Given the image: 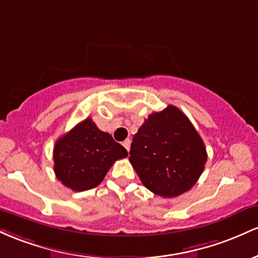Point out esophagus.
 Instances as JSON below:
<instances>
[{
	"mask_svg": "<svg viewBox=\"0 0 258 258\" xmlns=\"http://www.w3.org/2000/svg\"><path fill=\"white\" fill-rule=\"evenodd\" d=\"M121 145H123V146L125 147L126 151H129V147H130V140H129V139H126V140H124L123 143H121Z\"/></svg>",
	"mask_w": 258,
	"mask_h": 258,
	"instance_id": "obj_1",
	"label": "esophagus"
}]
</instances>
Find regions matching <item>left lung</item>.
Wrapping results in <instances>:
<instances>
[{
	"label": "left lung",
	"instance_id": "1",
	"mask_svg": "<svg viewBox=\"0 0 258 258\" xmlns=\"http://www.w3.org/2000/svg\"><path fill=\"white\" fill-rule=\"evenodd\" d=\"M129 161L141 183L162 198L189 191L207 161L204 141L178 107L153 112L133 138Z\"/></svg>",
	"mask_w": 258,
	"mask_h": 258
}]
</instances>
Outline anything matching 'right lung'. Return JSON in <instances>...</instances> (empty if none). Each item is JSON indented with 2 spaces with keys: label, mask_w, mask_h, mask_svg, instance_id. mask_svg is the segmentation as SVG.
<instances>
[{
  "label": "right lung",
  "mask_w": 258,
  "mask_h": 258,
  "mask_svg": "<svg viewBox=\"0 0 258 258\" xmlns=\"http://www.w3.org/2000/svg\"><path fill=\"white\" fill-rule=\"evenodd\" d=\"M126 156L120 144L86 118L56 141L53 170L64 186L85 191L100 185L112 164Z\"/></svg>",
  "instance_id": "right-lung-1"
}]
</instances>
